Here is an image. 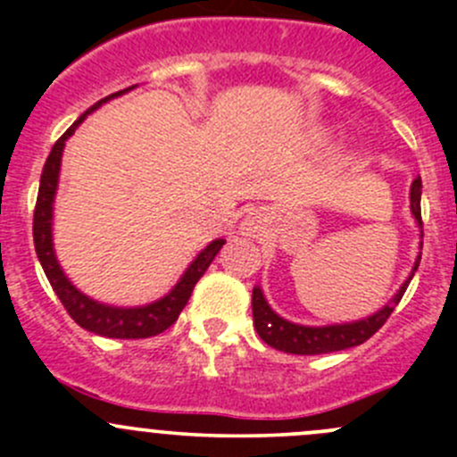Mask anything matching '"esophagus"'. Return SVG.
I'll return each instance as SVG.
<instances>
[{"mask_svg":"<svg viewBox=\"0 0 457 457\" xmlns=\"http://www.w3.org/2000/svg\"><path fill=\"white\" fill-rule=\"evenodd\" d=\"M247 229H250V232H256V228H254V223H247Z\"/></svg>","mask_w":457,"mask_h":457,"instance_id":"esophagus-1","label":"esophagus"}]
</instances>
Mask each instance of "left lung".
<instances>
[{"label": "left lung", "mask_w": 457, "mask_h": 457, "mask_svg": "<svg viewBox=\"0 0 457 457\" xmlns=\"http://www.w3.org/2000/svg\"><path fill=\"white\" fill-rule=\"evenodd\" d=\"M420 195H422V181L420 177H418L411 186V214L413 219L418 220V225L422 228ZM418 265H420V256L416 258V265H413L411 274H409V278L404 280L403 287L398 289V294L391 298L389 305H385L380 312H376V314L370 318H362V320H356V322H345V325L307 327V325H296V322L285 320V318H280L270 305H267L261 287H254L252 289V314H254V327L258 336H261L270 347L278 349V352H285V353H296V356H316V353L340 352V349H349V347H356V345H362L365 340H370L382 325H385L386 318H389L391 312L395 310V305L400 303L403 294L407 292Z\"/></svg>", "instance_id": "left-lung-1"}]
</instances>
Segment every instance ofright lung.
<instances>
[{
    "instance_id": "right-lung-1",
    "label": "right lung",
    "mask_w": 457,
    "mask_h": 457,
    "mask_svg": "<svg viewBox=\"0 0 457 457\" xmlns=\"http://www.w3.org/2000/svg\"><path fill=\"white\" fill-rule=\"evenodd\" d=\"M132 90V87H126ZM126 90H119L114 95L105 96V99L96 101L90 110H86L50 150L48 159L44 163V172H41L39 181V195H37V205H35V219H32V238H35V252L39 258L41 267H44L46 276H48L50 285H53L54 294L59 296L62 305L66 307V312L71 314L72 320L77 322L84 329L92 331V334L108 336V338H150V336L161 334V331L168 329L170 325L177 322L179 314L183 312V307L187 305L192 296V289L199 283V278L205 274V270L210 267V262L214 261V256L219 254L220 247L225 245L223 238H216L212 241L199 256L192 261V265L187 267L183 278L174 285L172 292L168 296H163L161 301L150 303V305L143 307H112L104 305V303H96L92 298H87L86 294H81L71 280L66 278V274L59 267L57 256L53 250V201L54 192H57V181H59V168H62V154L66 139L77 130L81 121L92 112V110L99 108L101 104H105L108 99L123 95Z\"/></svg>"
}]
</instances>
